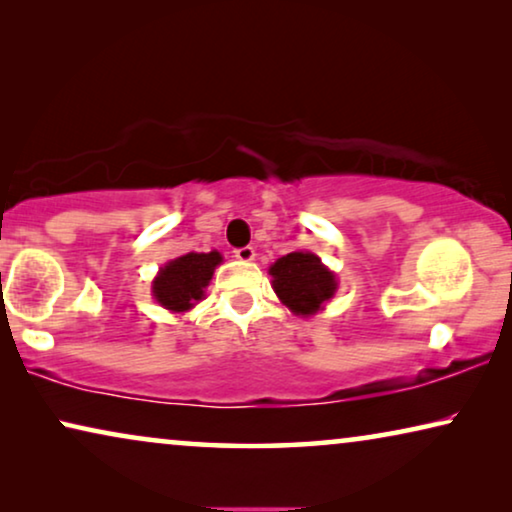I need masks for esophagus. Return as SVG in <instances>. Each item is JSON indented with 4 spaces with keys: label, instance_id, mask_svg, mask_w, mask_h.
Masks as SVG:
<instances>
[{
    "label": "esophagus",
    "instance_id": "esophagus-1",
    "mask_svg": "<svg viewBox=\"0 0 512 512\" xmlns=\"http://www.w3.org/2000/svg\"><path fill=\"white\" fill-rule=\"evenodd\" d=\"M254 256H256L254 247H240V249H235V258H237V261H242V263L254 261Z\"/></svg>",
    "mask_w": 512,
    "mask_h": 512
}]
</instances>
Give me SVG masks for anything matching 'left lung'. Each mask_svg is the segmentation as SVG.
I'll list each match as a JSON object with an SVG mask.
<instances>
[{
	"label": "left lung",
	"instance_id": "8db88e82",
	"mask_svg": "<svg viewBox=\"0 0 512 512\" xmlns=\"http://www.w3.org/2000/svg\"><path fill=\"white\" fill-rule=\"evenodd\" d=\"M272 289L279 300L298 317H310L333 298L338 279L310 251H293L270 265Z\"/></svg>",
	"mask_w": 512,
	"mask_h": 512
}]
</instances>
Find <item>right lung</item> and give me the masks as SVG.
Returning <instances> with one entry per match:
<instances>
[{
	"label": "right lung",
	"mask_w": 512,
	"mask_h": 512,
	"mask_svg": "<svg viewBox=\"0 0 512 512\" xmlns=\"http://www.w3.org/2000/svg\"><path fill=\"white\" fill-rule=\"evenodd\" d=\"M221 261L219 251H209V254L191 251V254L174 258L165 268H160L158 277L153 279V298L170 312L191 310L205 296L214 268Z\"/></svg>",
	"instance_id": "add662e5"
}]
</instances>
